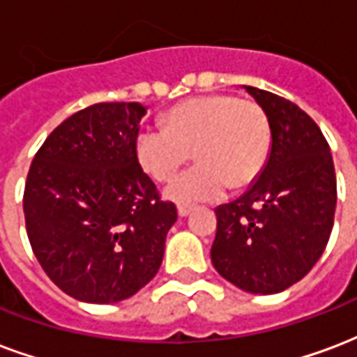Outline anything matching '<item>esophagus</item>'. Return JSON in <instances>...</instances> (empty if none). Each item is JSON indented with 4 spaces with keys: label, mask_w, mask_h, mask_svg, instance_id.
<instances>
[{
    "label": "esophagus",
    "mask_w": 357,
    "mask_h": 357,
    "mask_svg": "<svg viewBox=\"0 0 357 357\" xmlns=\"http://www.w3.org/2000/svg\"><path fill=\"white\" fill-rule=\"evenodd\" d=\"M191 210H193V208H191L189 204H179V206H178V214H179V216H181V218H185L187 214L191 212Z\"/></svg>",
    "instance_id": "esophagus-1"
}]
</instances>
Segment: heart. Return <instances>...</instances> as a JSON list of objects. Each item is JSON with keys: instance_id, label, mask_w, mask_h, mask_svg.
Masks as SVG:
<instances>
[{"instance_id": "obj_1", "label": "heart", "mask_w": 357, "mask_h": 357, "mask_svg": "<svg viewBox=\"0 0 357 357\" xmlns=\"http://www.w3.org/2000/svg\"><path fill=\"white\" fill-rule=\"evenodd\" d=\"M271 126L260 102L233 95L191 97L172 107L162 128H143L135 153L156 181L172 179L191 153L199 164L172 181L178 202L216 201L227 187L250 185L268 162Z\"/></svg>"}]
</instances>
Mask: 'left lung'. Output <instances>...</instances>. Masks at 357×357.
<instances>
[{"label":"left lung","mask_w":357,"mask_h":357,"mask_svg":"<svg viewBox=\"0 0 357 357\" xmlns=\"http://www.w3.org/2000/svg\"><path fill=\"white\" fill-rule=\"evenodd\" d=\"M268 112L271 147L262 174L216 208L212 264L243 291L273 294L298 283L327 247L337 206L329 143L284 97L245 86Z\"/></svg>","instance_id":"1"}]
</instances>
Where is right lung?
Segmentation results:
<instances>
[{
    "label": "right lung",
    "mask_w": 357,
    "mask_h": 357,
    "mask_svg": "<svg viewBox=\"0 0 357 357\" xmlns=\"http://www.w3.org/2000/svg\"><path fill=\"white\" fill-rule=\"evenodd\" d=\"M141 102H97L43 141L24 185L26 233L59 289L82 302L130 298L156 275L178 220L135 153Z\"/></svg>",
    "instance_id": "obj_1"
}]
</instances>
